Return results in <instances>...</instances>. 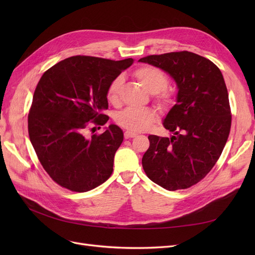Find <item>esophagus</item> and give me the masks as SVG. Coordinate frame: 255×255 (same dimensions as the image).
<instances>
[{
	"label": "esophagus",
	"instance_id": "esophagus-1",
	"mask_svg": "<svg viewBox=\"0 0 255 255\" xmlns=\"http://www.w3.org/2000/svg\"><path fill=\"white\" fill-rule=\"evenodd\" d=\"M137 134L134 132H131V131H125L124 133V137L125 138H132V137H135Z\"/></svg>",
	"mask_w": 255,
	"mask_h": 255
}]
</instances>
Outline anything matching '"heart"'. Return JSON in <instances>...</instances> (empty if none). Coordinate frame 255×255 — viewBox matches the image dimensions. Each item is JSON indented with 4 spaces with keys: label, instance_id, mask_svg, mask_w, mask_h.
<instances>
[{
    "label": "heart",
    "instance_id": "b5f03b06",
    "mask_svg": "<svg viewBox=\"0 0 255 255\" xmlns=\"http://www.w3.org/2000/svg\"><path fill=\"white\" fill-rule=\"evenodd\" d=\"M135 79L150 94H155V101L159 109L168 110L175 103L172 93L166 90L167 75L155 66L145 65L133 72ZM123 85V77L118 76L110 84L106 91V98L113 105L120 102V90ZM156 119L154 111L150 109H126L116 117V122L130 131L140 132L148 129Z\"/></svg>",
    "mask_w": 255,
    "mask_h": 255
}]
</instances>
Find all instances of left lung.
<instances>
[{
  "instance_id": "left-lung-1",
  "label": "left lung",
  "mask_w": 255,
  "mask_h": 255,
  "mask_svg": "<svg viewBox=\"0 0 255 255\" xmlns=\"http://www.w3.org/2000/svg\"><path fill=\"white\" fill-rule=\"evenodd\" d=\"M138 62L163 70L178 88L177 103L163 120L172 135H149L143 170L166 190L189 188L210 172L229 138L232 115L223 75L213 62L190 51L148 56Z\"/></svg>"
}]
</instances>
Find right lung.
I'll return each instance as SVG.
<instances>
[{"instance_id":"obj_1","label":"right lung","mask_w":255,"mask_h":255,"mask_svg":"<svg viewBox=\"0 0 255 255\" xmlns=\"http://www.w3.org/2000/svg\"><path fill=\"white\" fill-rule=\"evenodd\" d=\"M133 63L75 56L43 73L28 117L30 140L49 177L64 188L86 192L112 175L114 158L124 138L111 124L101 134L85 135L90 121L104 125L109 117L106 91Z\"/></svg>"}]
</instances>
